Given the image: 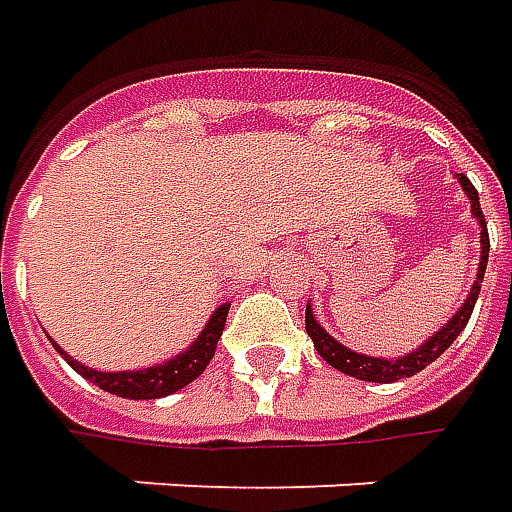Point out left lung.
Segmentation results:
<instances>
[{
    "label": "left lung",
    "instance_id": "left-lung-1",
    "mask_svg": "<svg viewBox=\"0 0 512 512\" xmlns=\"http://www.w3.org/2000/svg\"><path fill=\"white\" fill-rule=\"evenodd\" d=\"M459 183H462V188H465V194L471 197V211L473 216L479 219V225H482V262H479V273H476V281H473L471 296H468V301L462 304V310L456 312L454 318H451V321H448V324H445L434 338H428L417 352L403 355V358H397V360H383V358H369V355H358V352H352V349H346V346L338 344L332 335H327V332L321 329V324H315V315H312V310L307 307V318H304V321H307V335H310L312 344H315V352L327 360L329 366H335V369H338V372H344V375L369 380V383H394V380H403V377H411V375H417V372H423L425 366L440 358L442 352L454 344L456 335L468 327L471 312L473 307H476V298H479V290H482L485 267H488L490 236H488V225H485V214H482V208H479V191L473 188V183L465 177V174L459 177Z\"/></svg>",
    "mask_w": 512,
    "mask_h": 512
}]
</instances>
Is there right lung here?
<instances>
[{
    "instance_id": "obj_1",
    "label": "right lung",
    "mask_w": 512,
    "mask_h": 512,
    "mask_svg": "<svg viewBox=\"0 0 512 512\" xmlns=\"http://www.w3.org/2000/svg\"><path fill=\"white\" fill-rule=\"evenodd\" d=\"M225 318H228V304L211 315L208 327L202 329V335L194 341L191 349H185L183 355H177L163 366L140 369V372H95V369L75 363L67 352L58 349V344L56 349L67 358V363L78 375L87 377L89 383H95V386H101L104 392L118 394V397H126V400H157V397L180 392L183 386H188L191 380H197L205 372V366L214 358L216 341H219V335L225 329Z\"/></svg>"
}]
</instances>
